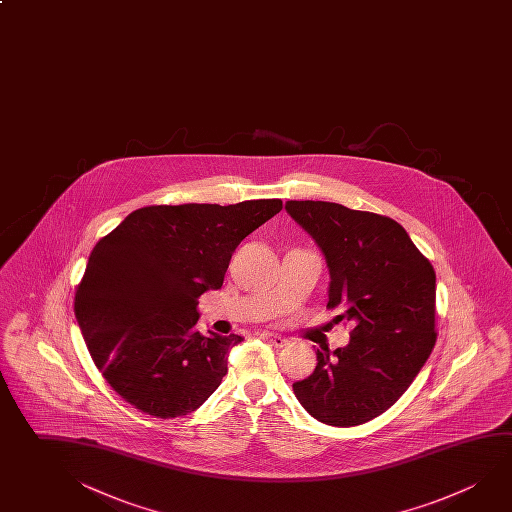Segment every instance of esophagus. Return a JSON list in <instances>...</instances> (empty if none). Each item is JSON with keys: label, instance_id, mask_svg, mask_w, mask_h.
<instances>
[{"label": "esophagus", "instance_id": "esophagus-1", "mask_svg": "<svg viewBox=\"0 0 512 512\" xmlns=\"http://www.w3.org/2000/svg\"><path fill=\"white\" fill-rule=\"evenodd\" d=\"M266 340L273 345V347H286L287 340L284 338V336H280V334H273V332H266V334H262Z\"/></svg>", "mask_w": 512, "mask_h": 512}]
</instances>
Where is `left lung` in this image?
<instances>
[{"mask_svg": "<svg viewBox=\"0 0 512 512\" xmlns=\"http://www.w3.org/2000/svg\"><path fill=\"white\" fill-rule=\"evenodd\" d=\"M329 268V309L354 322L345 347L316 350L293 383L316 421L349 428L386 412L412 385L437 340L435 271L394 219L327 203L287 201Z\"/></svg>", "mask_w": 512, "mask_h": 512, "instance_id": "left-lung-1", "label": "left lung"}]
</instances>
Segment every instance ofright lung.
<instances>
[{"label": "right lung", "mask_w": 512, "mask_h": 512, "mask_svg": "<svg viewBox=\"0 0 512 512\" xmlns=\"http://www.w3.org/2000/svg\"><path fill=\"white\" fill-rule=\"evenodd\" d=\"M280 210V199L154 205L95 244L75 291V318L122 399L174 419L216 392L243 336L199 334L198 298L223 286L235 248Z\"/></svg>", "instance_id": "right-lung-1"}]
</instances>
